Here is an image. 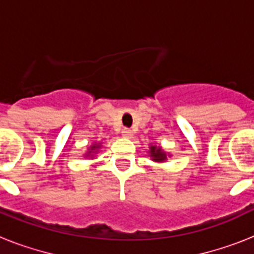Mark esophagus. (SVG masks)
Instances as JSON below:
<instances>
[{
	"label": "esophagus",
	"mask_w": 254,
	"mask_h": 254,
	"mask_svg": "<svg viewBox=\"0 0 254 254\" xmlns=\"http://www.w3.org/2000/svg\"><path fill=\"white\" fill-rule=\"evenodd\" d=\"M123 135H124V137L130 138L131 135H133V130H131V129H129V127H124V129H123Z\"/></svg>",
	"instance_id": "1"
}]
</instances>
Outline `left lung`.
<instances>
[{
	"label": "left lung",
	"instance_id": "obj_1",
	"mask_svg": "<svg viewBox=\"0 0 254 254\" xmlns=\"http://www.w3.org/2000/svg\"><path fill=\"white\" fill-rule=\"evenodd\" d=\"M150 152H151V156L154 158L155 162H163V160L166 159V154L162 151V148L156 147V146H152Z\"/></svg>",
	"mask_w": 254,
	"mask_h": 254
}]
</instances>
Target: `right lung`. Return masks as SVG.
<instances>
[{
    "label": "right lung",
    "mask_w": 254,
    "mask_h": 254,
    "mask_svg": "<svg viewBox=\"0 0 254 254\" xmlns=\"http://www.w3.org/2000/svg\"><path fill=\"white\" fill-rule=\"evenodd\" d=\"M99 147V146H92V147H91V151H94V150H96V148H98ZM91 151H90V152H91Z\"/></svg>",
    "instance_id": "right-lung-1"
}]
</instances>
